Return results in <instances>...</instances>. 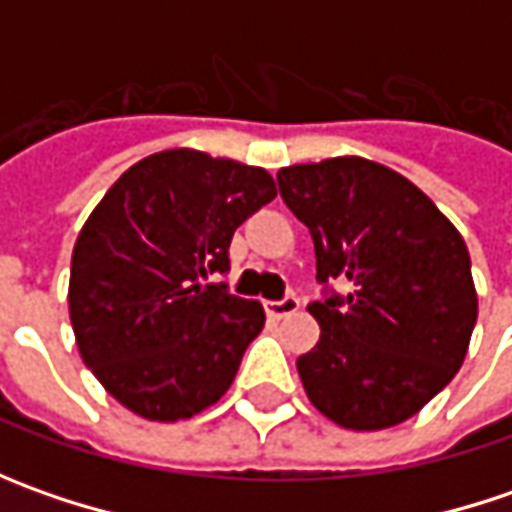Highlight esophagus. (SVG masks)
I'll return each mask as SVG.
<instances>
[{
  "label": "esophagus",
  "mask_w": 512,
  "mask_h": 512,
  "mask_svg": "<svg viewBox=\"0 0 512 512\" xmlns=\"http://www.w3.org/2000/svg\"><path fill=\"white\" fill-rule=\"evenodd\" d=\"M296 310H299V299H296V296H285L282 302H265L267 319H273V322H279V319H287V316H293Z\"/></svg>",
  "instance_id": "obj_1"
}]
</instances>
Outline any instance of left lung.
Segmentation results:
<instances>
[{"label":"left lung","mask_w":512,"mask_h":512,"mask_svg":"<svg viewBox=\"0 0 512 512\" xmlns=\"http://www.w3.org/2000/svg\"><path fill=\"white\" fill-rule=\"evenodd\" d=\"M307 227L319 282L316 347L296 359L310 404L347 430L407 422L459 373L479 316L462 233L402 173L336 156L276 173Z\"/></svg>","instance_id":"1"}]
</instances>
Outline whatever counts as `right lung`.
<instances>
[{
	"label": "right lung",
	"instance_id": "1",
	"mask_svg": "<svg viewBox=\"0 0 512 512\" xmlns=\"http://www.w3.org/2000/svg\"><path fill=\"white\" fill-rule=\"evenodd\" d=\"M273 199L265 168L170 148L93 207L70 259V325L82 362L130 413L179 422L225 396L265 307L202 279L227 270L236 227Z\"/></svg>",
	"mask_w": 512,
	"mask_h": 512
}]
</instances>
